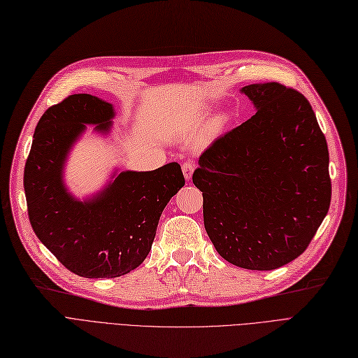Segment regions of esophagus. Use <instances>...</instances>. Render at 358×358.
Segmentation results:
<instances>
[{
    "label": "esophagus",
    "instance_id": "obj_1",
    "mask_svg": "<svg viewBox=\"0 0 358 358\" xmlns=\"http://www.w3.org/2000/svg\"><path fill=\"white\" fill-rule=\"evenodd\" d=\"M194 169H195L194 162H185V163L182 164V171H183L185 179H191V178H192Z\"/></svg>",
    "mask_w": 358,
    "mask_h": 358
}]
</instances>
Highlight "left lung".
Here are the masks:
<instances>
[{"label": "left lung", "mask_w": 358, "mask_h": 358, "mask_svg": "<svg viewBox=\"0 0 358 358\" xmlns=\"http://www.w3.org/2000/svg\"><path fill=\"white\" fill-rule=\"evenodd\" d=\"M241 93L256 114L207 148L192 182L217 253L236 266L269 271L302 255L329 212V150L298 90L259 83Z\"/></svg>", "instance_id": "obj_1"}]
</instances>
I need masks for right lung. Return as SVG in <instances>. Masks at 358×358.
Returning a JSON list of instances; mask_svg holds the SVG:
<instances>
[{
    "instance_id": "right-lung-1",
    "label": "right lung",
    "mask_w": 358,
    "mask_h": 358,
    "mask_svg": "<svg viewBox=\"0 0 358 358\" xmlns=\"http://www.w3.org/2000/svg\"><path fill=\"white\" fill-rule=\"evenodd\" d=\"M114 106L99 97L71 94L48 108L35 127L23 187L35 236L71 273L114 278L138 268L151 250L159 216L185 185L180 166L121 171L93 199L80 201L64 183L72 145L85 130L108 133Z\"/></svg>"
}]
</instances>
